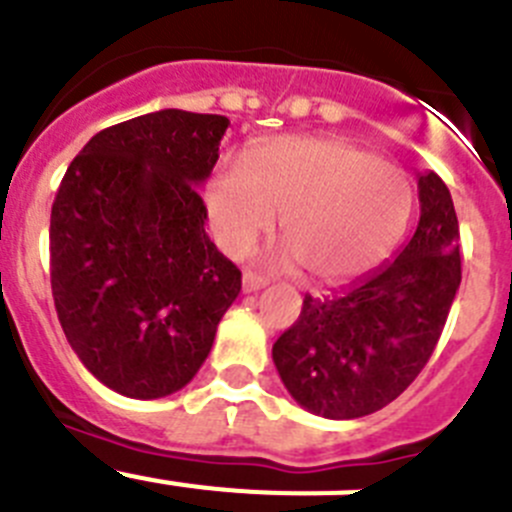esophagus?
Instances as JSON below:
<instances>
[{
  "label": "esophagus",
  "instance_id": "34e87169",
  "mask_svg": "<svg viewBox=\"0 0 512 512\" xmlns=\"http://www.w3.org/2000/svg\"><path fill=\"white\" fill-rule=\"evenodd\" d=\"M266 287V279L253 274V271H246L243 274V292H259V289Z\"/></svg>",
  "mask_w": 512,
  "mask_h": 512
}]
</instances>
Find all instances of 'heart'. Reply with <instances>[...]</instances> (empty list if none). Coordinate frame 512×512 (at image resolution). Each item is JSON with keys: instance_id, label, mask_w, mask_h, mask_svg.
<instances>
[{"instance_id": "1", "label": "heart", "mask_w": 512, "mask_h": 512, "mask_svg": "<svg viewBox=\"0 0 512 512\" xmlns=\"http://www.w3.org/2000/svg\"><path fill=\"white\" fill-rule=\"evenodd\" d=\"M410 212L408 174L343 138L274 140L248 164H220L207 187V217L225 253H248L282 215L284 261L328 287L382 264Z\"/></svg>"}]
</instances>
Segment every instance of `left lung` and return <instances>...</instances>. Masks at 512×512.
<instances>
[{
  "mask_svg": "<svg viewBox=\"0 0 512 512\" xmlns=\"http://www.w3.org/2000/svg\"><path fill=\"white\" fill-rule=\"evenodd\" d=\"M420 220L400 256L333 297L305 295L271 356L289 395L330 420L364 418L408 390L428 364L461 284L449 187L418 176Z\"/></svg>",
  "mask_w": 512,
  "mask_h": 512,
  "instance_id": "obj_1",
  "label": "left lung"
}]
</instances>
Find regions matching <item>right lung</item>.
Here are the masks:
<instances>
[{
  "mask_svg": "<svg viewBox=\"0 0 512 512\" xmlns=\"http://www.w3.org/2000/svg\"><path fill=\"white\" fill-rule=\"evenodd\" d=\"M230 120L158 110L94 135L51 210V289L71 348L110 390L156 400L200 372L241 271L205 233L200 187Z\"/></svg>",
  "mask_w": 512,
  "mask_h": 512,
  "instance_id": "right-lung-1",
  "label": "right lung"
}]
</instances>
